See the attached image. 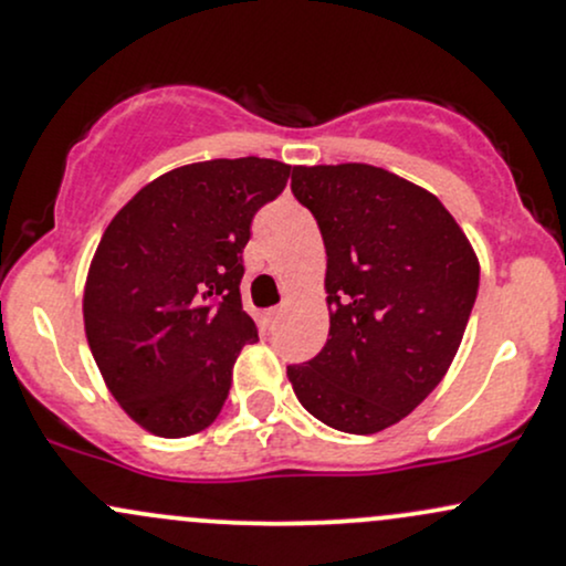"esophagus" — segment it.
I'll list each match as a JSON object with an SVG mask.
<instances>
[{"label": "esophagus", "mask_w": 566, "mask_h": 566, "mask_svg": "<svg viewBox=\"0 0 566 566\" xmlns=\"http://www.w3.org/2000/svg\"><path fill=\"white\" fill-rule=\"evenodd\" d=\"M282 305H274V308H269V311H265V319H269L271 324H274L276 319H279V316H282Z\"/></svg>", "instance_id": "esophagus-1"}]
</instances>
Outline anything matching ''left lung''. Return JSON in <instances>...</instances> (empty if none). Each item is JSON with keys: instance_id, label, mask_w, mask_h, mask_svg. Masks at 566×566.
Listing matches in <instances>:
<instances>
[{"instance_id": "obj_1", "label": "left lung", "mask_w": 566, "mask_h": 566, "mask_svg": "<svg viewBox=\"0 0 566 566\" xmlns=\"http://www.w3.org/2000/svg\"><path fill=\"white\" fill-rule=\"evenodd\" d=\"M327 250L329 337L287 378L316 420L378 433L450 369L479 292L469 239L426 188L373 165L292 170Z\"/></svg>"}]
</instances>
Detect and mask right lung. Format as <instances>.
Returning a JSON list of instances; mask_svg holds the SVG:
<instances>
[{
  "mask_svg": "<svg viewBox=\"0 0 566 566\" xmlns=\"http://www.w3.org/2000/svg\"><path fill=\"white\" fill-rule=\"evenodd\" d=\"M276 159H212L140 188L97 244L84 333L122 409L165 439L191 437L229 399L258 327L242 308L252 218L287 186Z\"/></svg>",
  "mask_w": 566,
  "mask_h": 566,
  "instance_id": "add662e5",
  "label": "right lung"
}]
</instances>
